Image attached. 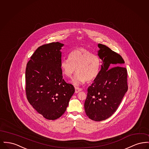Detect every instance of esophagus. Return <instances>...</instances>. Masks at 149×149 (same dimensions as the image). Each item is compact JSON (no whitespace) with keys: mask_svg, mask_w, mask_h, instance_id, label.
<instances>
[{"mask_svg":"<svg viewBox=\"0 0 149 149\" xmlns=\"http://www.w3.org/2000/svg\"><path fill=\"white\" fill-rule=\"evenodd\" d=\"M75 92L76 93H78L79 92H80V91H81V88H79L77 87V86H75Z\"/></svg>","mask_w":149,"mask_h":149,"instance_id":"1","label":"esophagus"}]
</instances>
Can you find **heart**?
I'll return each mask as SVG.
<instances>
[{
  "label": "heart",
  "mask_w": 149,
  "mask_h": 149,
  "mask_svg": "<svg viewBox=\"0 0 149 149\" xmlns=\"http://www.w3.org/2000/svg\"><path fill=\"white\" fill-rule=\"evenodd\" d=\"M60 66L63 74L68 78L72 77L77 68V73L72 83L75 85H79L85 81L94 80L98 77L100 61L98 57L89 50L80 47L72 51L69 54V58H64Z\"/></svg>",
  "instance_id": "heart-1"
}]
</instances>
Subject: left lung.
Returning <instances> with one entry per match:
<instances>
[{
	"label": "left lung",
	"instance_id": "obj_1",
	"mask_svg": "<svg viewBox=\"0 0 149 149\" xmlns=\"http://www.w3.org/2000/svg\"><path fill=\"white\" fill-rule=\"evenodd\" d=\"M102 60L98 77L88 88L84 103L85 113L95 121L105 120L116 111L128 90L127 71L120 54L99 43ZM113 68H112L111 67Z\"/></svg>",
	"mask_w": 149,
	"mask_h": 149
}]
</instances>
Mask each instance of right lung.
<instances>
[{
    "mask_svg": "<svg viewBox=\"0 0 149 149\" xmlns=\"http://www.w3.org/2000/svg\"><path fill=\"white\" fill-rule=\"evenodd\" d=\"M61 43L40 46L31 56L26 69V94L29 103L37 112L50 120L65 113L74 86L67 83L61 69Z\"/></svg>",
    "mask_w": 149,
    "mask_h": 149,
    "instance_id": "add662e5",
    "label": "right lung"
}]
</instances>
